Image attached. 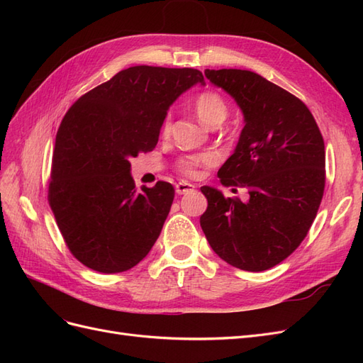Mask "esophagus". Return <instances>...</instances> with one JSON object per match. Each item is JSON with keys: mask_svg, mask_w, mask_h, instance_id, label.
Wrapping results in <instances>:
<instances>
[{"mask_svg": "<svg viewBox=\"0 0 363 363\" xmlns=\"http://www.w3.org/2000/svg\"><path fill=\"white\" fill-rule=\"evenodd\" d=\"M194 188H195V186L191 184V183H188V182H180V183L175 184V192H177L179 195H183V194H186V192L192 191Z\"/></svg>", "mask_w": 363, "mask_h": 363, "instance_id": "34e87169", "label": "esophagus"}]
</instances>
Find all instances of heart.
<instances>
[{"mask_svg": "<svg viewBox=\"0 0 363 363\" xmlns=\"http://www.w3.org/2000/svg\"><path fill=\"white\" fill-rule=\"evenodd\" d=\"M194 107H195V113L196 116L200 118V121L203 124H206L207 127L212 125H219L223 121L227 118L228 115V107L225 104V101L223 100L221 95H218L216 92L207 91L200 94L199 96L195 98L194 101ZM171 130V116H164L163 124H162V133L168 135ZM215 160V157L208 152H204V155H196V156H186L183 159L179 160L177 167L179 169L186 174V175H195L196 174V168L203 167V164H208Z\"/></svg>", "mask_w": 363, "mask_h": 363, "instance_id": "1", "label": "heart"}]
</instances>
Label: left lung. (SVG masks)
Segmentation results:
<instances>
[{
	"mask_svg": "<svg viewBox=\"0 0 363 363\" xmlns=\"http://www.w3.org/2000/svg\"><path fill=\"white\" fill-rule=\"evenodd\" d=\"M204 75L244 115L236 148L218 177L224 186L247 188L250 199H225L221 191L203 186L208 204L200 224L224 262L244 271H265L301 244L321 204V131L301 100L256 72L206 69Z\"/></svg>",
	"mask_w": 363,
	"mask_h": 363,
	"instance_id": "left-lung-1",
	"label": "left lung"
}]
</instances>
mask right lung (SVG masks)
I'll list each match as a JSON object with an SVG mask.
<instances>
[{"label":"right lung","mask_w":363,"mask_h":363,"mask_svg":"<svg viewBox=\"0 0 363 363\" xmlns=\"http://www.w3.org/2000/svg\"><path fill=\"white\" fill-rule=\"evenodd\" d=\"M199 69L131 67L80 96L65 115L52 155L48 201L75 259L123 272L157 240L174 200L171 183L135 188L130 159L155 150L168 108Z\"/></svg>","instance_id":"right-lung-1"}]
</instances>
